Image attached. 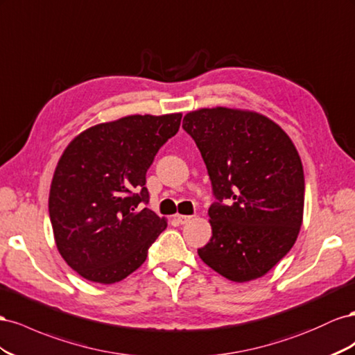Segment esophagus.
I'll return each instance as SVG.
<instances>
[{
    "label": "esophagus",
    "instance_id": "34e87169",
    "mask_svg": "<svg viewBox=\"0 0 355 355\" xmlns=\"http://www.w3.org/2000/svg\"><path fill=\"white\" fill-rule=\"evenodd\" d=\"M191 220V216H177V221L180 223V225H186V223H189Z\"/></svg>",
    "mask_w": 355,
    "mask_h": 355
}]
</instances>
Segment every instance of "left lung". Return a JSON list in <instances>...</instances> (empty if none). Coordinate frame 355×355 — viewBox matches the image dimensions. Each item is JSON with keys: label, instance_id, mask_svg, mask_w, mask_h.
I'll return each instance as SVG.
<instances>
[{"label": "left lung", "instance_id": "left-lung-1", "mask_svg": "<svg viewBox=\"0 0 355 355\" xmlns=\"http://www.w3.org/2000/svg\"><path fill=\"white\" fill-rule=\"evenodd\" d=\"M183 129L204 159L216 202L204 263L235 282L268 273L295 245L305 178L295 144L277 123L251 111L202 108Z\"/></svg>", "mask_w": 355, "mask_h": 355}]
</instances>
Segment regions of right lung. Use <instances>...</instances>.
Here are the masks:
<instances>
[{
  "label": "right lung",
  "instance_id": "obj_1",
  "mask_svg": "<svg viewBox=\"0 0 355 355\" xmlns=\"http://www.w3.org/2000/svg\"><path fill=\"white\" fill-rule=\"evenodd\" d=\"M181 114L128 116L89 128L60 156L49 214L60 256L83 278L113 284L137 270L166 229L144 208L146 174Z\"/></svg>",
  "mask_w": 355,
  "mask_h": 355
}]
</instances>
